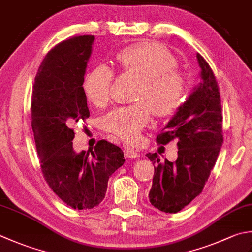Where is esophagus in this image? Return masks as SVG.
I'll return each mask as SVG.
<instances>
[{"mask_svg": "<svg viewBox=\"0 0 252 252\" xmlns=\"http://www.w3.org/2000/svg\"><path fill=\"white\" fill-rule=\"evenodd\" d=\"M125 155L129 158H136V157H140V154L136 151L132 149H126L125 150Z\"/></svg>", "mask_w": 252, "mask_h": 252, "instance_id": "esophagus-1", "label": "esophagus"}]
</instances>
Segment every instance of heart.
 <instances>
[{
	"label": "heart",
	"instance_id": "b5f03b06",
	"mask_svg": "<svg viewBox=\"0 0 252 252\" xmlns=\"http://www.w3.org/2000/svg\"><path fill=\"white\" fill-rule=\"evenodd\" d=\"M116 58L122 71L141 77L135 95V99L140 101L112 109L102 118L101 126L122 141L135 143L140 139L141 130L149 125L152 111L158 117H167L182 105L186 81L176 70V57L160 43L145 41L131 44L121 49ZM112 80L110 67H94L83 82L86 99L96 107L106 106Z\"/></svg>",
	"mask_w": 252,
	"mask_h": 252
}]
</instances>
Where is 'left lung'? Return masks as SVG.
Masks as SVG:
<instances>
[{
    "mask_svg": "<svg viewBox=\"0 0 252 252\" xmlns=\"http://www.w3.org/2000/svg\"><path fill=\"white\" fill-rule=\"evenodd\" d=\"M196 59L202 83L156 137L162 145L176 140L178 158L160 162L157 153L146 154L155 164L149 199L153 206L165 213H177L201 193L223 144L218 82L204 58L196 53Z\"/></svg>",
    "mask_w": 252,
    "mask_h": 252,
    "instance_id": "left-lung-1",
    "label": "left lung"
}]
</instances>
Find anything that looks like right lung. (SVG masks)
<instances>
[{"label": "right lung", "instance_id": "obj_1", "mask_svg": "<svg viewBox=\"0 0 252 252\" xmlns=\"http://www.w3.org/2000/svg\"><path fill=\"white\" fill-rule=\"evenodd\" d=\"M95 36L58 43L44 57L32 96V127L44 180L66 205L91 210L106 195L109 177L125 162L119 146L106 140L76 153L72 126L90 117L84 75Z\"/></svg>", "mask_w": 252, "mask_h": 252}]
</instances>
